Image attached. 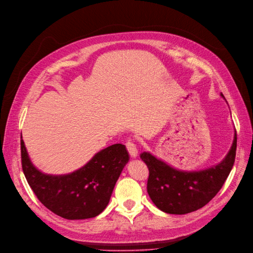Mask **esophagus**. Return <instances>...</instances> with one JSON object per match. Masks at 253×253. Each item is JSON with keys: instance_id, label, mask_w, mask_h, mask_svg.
<instances>
[{"instance_id": "obj_1", "label": "esophagus", "mask_w": 253, "mask_h": 253, "mask_svg": "<svg viewBox=\"0 0 253 253\" xmlns=\"http://www.w3.org/2000/svg\"><path fill=\"white\" fill-rule=\"evenodd\" d=\"M125 145H126V148H127L129 154L131 155L132 157H136L137 156V148H136V145L133 142V139L132 138H127Z\"/></svg>"}]
</instances>
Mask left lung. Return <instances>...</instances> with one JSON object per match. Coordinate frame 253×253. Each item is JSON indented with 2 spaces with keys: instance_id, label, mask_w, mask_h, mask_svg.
Wrapping results in <instances>:
<instances>
[{
  "instance_id": "8db88e82",
  "label": "left lung",
  "mask_w": 253,
  "mask_h": 253,
  "mask_svg": "<svg viewBox=\"0 0 253 253\" xmlns=\"http://www.w3.org/2000/svg\"><path fill=\"white\" fill-rule=\"evenodd\" d=\"M236 151L237 132L225 160L200 172L177 171L150 153L143 152L139 156L149 169L147 192L156 207L167 213L184 214L197 211L221 190L235 164Z\"/></svg>"
}]
</instances>
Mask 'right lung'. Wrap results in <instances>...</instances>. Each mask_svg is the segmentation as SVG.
Instances as JSON below:
<instances>
[{
	"label": "right lung",
	"mask_w": 253,
	"mask_h": 253,
	"mask_svg": "<svg viewBox=\"0 0 253 253\" xmlns=\"http://www.w3.org/2000/svg\"><path fill=\"white\" fill-rule=\"evenodd\" d=\"M21 157L23 172L37 199L52 212L69 220L93 218L104 211L129 161L126 147L115 144L70 175H45L31 164L23 139Z\"/></svg>",
	"instance_id": "1"
}]
</instances>
